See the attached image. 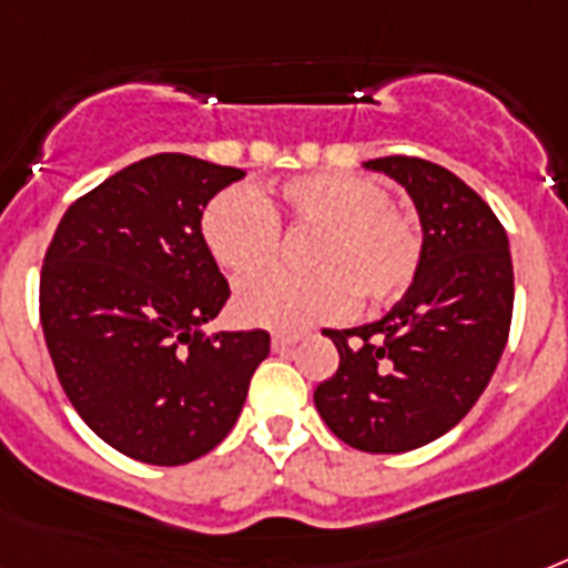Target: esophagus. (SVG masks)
<instances>
[{
  "mask_svg": "<svg viewBox=\"0 0 568 568\" xmlns=\"http://www.w3.org/2000/svg\"><path fill=\"white\" fill-rule=\"evenodd\" d=\"M297 342H301V336H294V333H274V338H271L274 351H288V347H294Z\"/></svg>",
  "mask_w": 568,
  "mask_h": 568,
  "instance_id": "esophagus-1",
  "label": "esophagus"
}]
</instances>
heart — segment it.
I'll use <instances>...</instances> for the list:
<instances>
[{
  "label": "heart",
  "instance_id": "obj_1",
  "mask_svg": "<svg viewBox=\"0 0 568 568\" xmlns=\"http://www.w3.org/2000/svg\"><path fill=\"white\" fill-rule=\"evenodd\" d=\"M280 226L312 232L303 250L306 274H265L235 294L244 324L303 329L338 318L351 297L386 306L415 283L424 262L418 214L388 200L386 182L363 173H306L285 180L276 196L223 189L200 214L209 256L232 280H244L280 253Z\"/></svg>",
  "mask_w": 568,
  "mask_h": 568
}]
</instances>
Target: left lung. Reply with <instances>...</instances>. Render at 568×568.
<instances>
[{
  "instance_id": "8db88e82",
  "label": "left lung",
  "mask_w": 568,
  "mask_h": 568,
  "mask_svg": "<svg viewBox=\"0 0 568 568\" xmlns=\"http://www.w3.org/2000/svg\"><path fill=\"white\" fill-rule=\"evenodd\" d=\"M409 191L424 230L422 271L374 324L324 329L338 372L315 388L321 418L368 454L439 439L489 386L513 321L507 232L484 196L415 155L365 162Z\"/></svg>"
}]
</instances>
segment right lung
<instances>
[{
    "mask_svg": "<svg viewBox=\"0 0 568 568\" xmlns=\"http://www.w3.org/2000/svg\"><path fill=\"white\" fill-rule=\"evenodd\" d=\"M244 171L159 153L64 212L40 271V324L64 395L111 448L150 466L203 457L239 422L265 329L203 333L230 283L200 214Z\"/></svg>",
    "mask_w": 568,
    "mask_h": 568,
    "instance_id": "obj_1",
    "label": "right lung"
}]
</instances>
